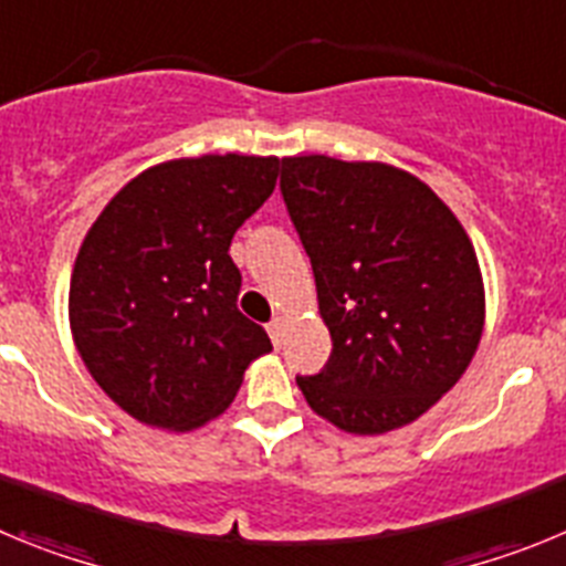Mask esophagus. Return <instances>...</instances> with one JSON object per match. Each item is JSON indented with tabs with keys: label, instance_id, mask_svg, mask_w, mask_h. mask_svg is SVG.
I'll use <instances>...</instances> for the list:
<instances>
[{
	"label": "esophagus",
	"instance_id": "1",
	"mask_svg": "<svg viewBox=\"0 0 566 566\" xmlns=\"http://www.w3.org/2000/svg\"><path fill=\"white\" fill-rule=\"evenodd\" d=\"M283 332H286V319H283V317H274L272 323H269V334H272L274 345L283 343Z\"/></svg>",
	"mask_w": 566,
	"mask_h": 566
}]
</instances>
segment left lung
<instances>
[{
    "label": "left lung",
    "instance_id": "obj_1",
    "mask_svg": "<svg viewBox=\"0 0 566 566\" xmlns=\"http://www.w3.org/2000/svg\"><path fill=\"white\" fill-rule=\"evenodd\" d=\"M280 192L332 334L326 368L297 377L300 391L339 431L411 424L459 382L482 339L484 283L468 232L391 164L294 155Z\"/></svg>",
    "mask_w": 566,
    "mask_h": 566
}]
</instances>
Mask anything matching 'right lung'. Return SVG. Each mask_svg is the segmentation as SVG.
<instances>
[{
  "mask_svg": "<svg viewBox=\"0 0 566 566\" xmlns=\"http://www.w3.org/2000/svg\"><path fill=\"white\" fill-rule=\"evenodd\" d=\"M277 167L274 155L238 153L164 161L90 227L70 277V332L102 391L138 422L201 428L272 352L238 312L229 243L274 192Z\"/></svg>",
  "mask_w": 566,
  "mask_h": 566,
  "instance_id": "add662e5",
  "label": "right lung"
}]
</instances>
